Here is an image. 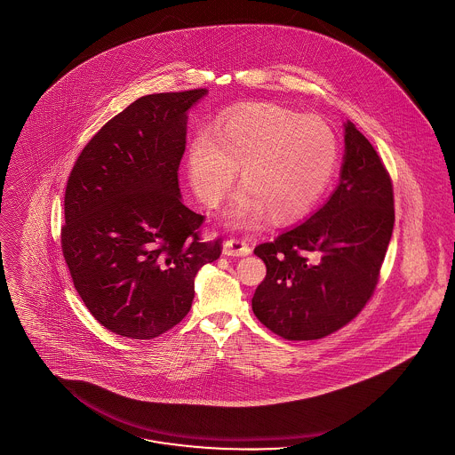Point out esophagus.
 <instances>
[{
  "label": "esophagus",
  "mask_w": 455,
  "mask_h": 455,
  "mask_svg": "<svg viewBox=\"0 0 455 455\" xmlns=\"http://www.w3.org/2000/svg\"><path fill=\"white\" fill-rule=\"evenodd\" d=\"M252 252L251 245L245 243L240 238H228L223 243V254L232 255V257H240V255H249Z\"/></svg>",
  "instance_id": "esophagus-1"
}]
</instances>
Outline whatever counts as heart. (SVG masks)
<instances>
[{
    "instance_id": "heart-1",
    "label": "heart",
    "mask_w": 455,
    "mask_h": 455,
    "mask_svg": "<svg viewBox=\"0 0 455 455\" xmlns=\"http://www.w3.org/2000/svg\"><path fill=\"white\" fill-rule=\"evenodd\" d=\"M339 161L335 133L318 116L252 103L221 115L208 139L188 154L195 195L206 208L219 206L238 176L228 219L254 227L266 217L286 225L305 217L320 200Z\"/></svg>"
}]
</instances>
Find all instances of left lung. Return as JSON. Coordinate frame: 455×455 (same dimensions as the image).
Instances as JSON below:
<instances>
[{"label":"left lung","mask_w":455,"mask_h":455,"mask_svg":"<svg viewBox=\"0 0 455 455\" xmlns=\"http://www.w3.org/2000/svg\"><path fill=\"white\" fill-rule=\"evenodd\" d=\"M340 181L301 225L255 247L267 267L252 309L288 340H316L354 320L376 290L393 235L391 178L376 148L346 124Z\"/></svg>","instance_id":"left-lung-1"}]
</instances>
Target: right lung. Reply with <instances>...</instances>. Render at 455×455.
<instances>
[{"label":"right lung","instance_id":"1","mask_svg":"<svg viewBox=\"0 0 455 455\" xmlns=\"http://www.w3.org/2000/svg\"><path fill=\"white\" fill-rule=\"evenodd\" d=\"M208 90L142 96L113 116L74 164L62 254L92 316L116 335L150 340L178 325L195 277L221 254L204 217L182 204L178 171L188 109Z\"/></svg>","mask_w":455,"mask_h":455}]
</instances>
